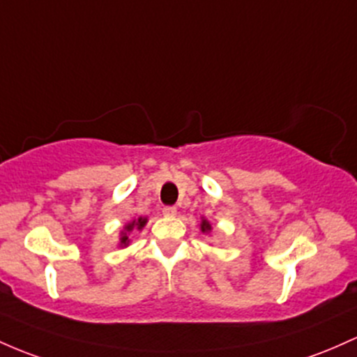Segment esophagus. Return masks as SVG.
<instances>
[{"label":"esophagus","instance_id":"esophagus-1","mask_svg":"<svg viewBox=\"0 0 357 357\" xmlns=\"http://www.w3.org/2000/svg\"><path fill=\"white\" fill-rule=\"evenodd\" d=\"M176 213H178V210H176L174 206H164L162 208L164 217H176Z\"/></svg>","mask_w":357,"mask_h":357}]
</instances>
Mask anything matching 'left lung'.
Wrapping results in <instances>:
<instances>
[{"label": "left lung", "instance_id": "1", "mask_svg": "<svg viewBox=\"0 0 357 357\" xmlns=\"http://www.w3.org/2000/svg\"><path fill=\"white\" fill-rule=\"evenodd\" d=\"M199 230H202V234H206V236H210L211 230H213V227H211V223L206 220L205 217H202V222H199Z\"/></svg>", "mask_w": 357, "mask_h": 357}]
</instances>
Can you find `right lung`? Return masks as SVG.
I'll return each mask as SVG.
<instances>
[{
	"mask_svg": "<svg viewBox=\"0 0 357 357\" xmlns=\"http://www.w3.org/2000/svg\"><path fill=\"white\" fill-rule=\"evenodd\" d=\"M147 223V217H139V218H134V220H130L128 223H125L123 227L120 229V241H119V248L120 249H125L130 245L132 242V236L137 232H142V229L146 227Z\"/></svg>",
	"mask_w": 357,
	"mask_h": 357,
	"instance_id": "obj_1",
	"label": "right lung"
}]
</instances>
